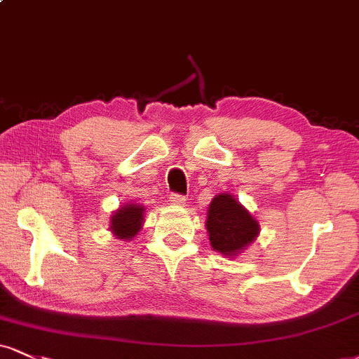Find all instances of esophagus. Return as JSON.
<instances>
[{
	"mask_svg": "<svg viewBox=\"0 0 359 359\" xmlns=\"http://www.w3.org/2000/svg\"><path fill=\"white\" fill-rule=\"evenodd\" d=\"M168 201H170V204L174 205H185V201H187V198L180 196V194H172V196L168 197Z\"/></svg>",
	"mask_w": 359,
	"mask_h": 359,
	"instance_id": "34e87169",
	"label": "esophagus"
}]
</instances>
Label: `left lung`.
Here are the masks:
<instances>
[{
    "label": "left lung",
    "mask_w": 359,
    "mask_h": 359,
    "mask_svg": "<svg viewBox=\"0 0 359 359\" xmlns=\"http://www.w3.org/2000/svg\"><path fill=\"white\" fill-rule=\"evenodd\" d=\"M205 227L212 249L229 257H236L259 234V222L231 194H219L212 198Z\"/></svg>",
    "instance_id": "left-lung-1"
}]
</instances>
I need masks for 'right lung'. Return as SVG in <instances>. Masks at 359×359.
<instances>
[{"instance_id": "right-lung-1", "label": "right lung", "mask_w": 359, "mask_h": 359, "mask_svg": "<svg viewBox=\"0 0 359 359\" xmlns=\"http://www.w3.org/2000/svg\"><path fill=\"white\" fill-rule=\"evenodd\" d=\"M144 205L127 204L116 209L110 219V229L118 239H132L142 229L144 222Z\"/></svg>"}]
</instances>
